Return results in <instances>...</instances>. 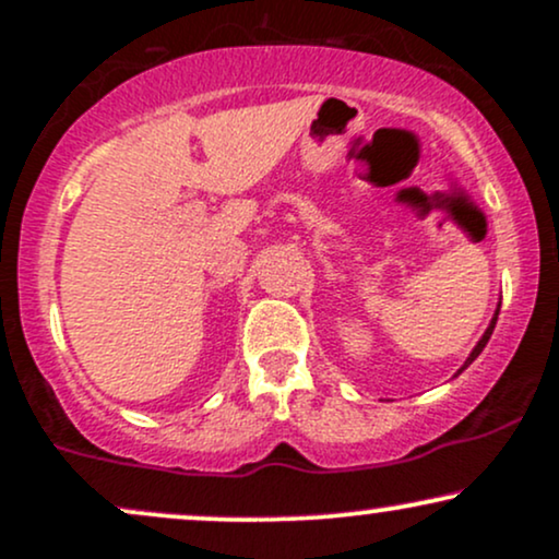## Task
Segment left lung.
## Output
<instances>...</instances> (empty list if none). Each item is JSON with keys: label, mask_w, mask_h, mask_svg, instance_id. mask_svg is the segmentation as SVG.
Wrapping results in <instances>:
<instances>
[{"label": "left lung", "mask_w": 559, "mask_h": 559, "mask_svg": "<svg viewBox=\"0 0 559 559\" xmlns=\"http://www.w3.org/2000/svg\"><path fill=\"white\" fill-rule=\"evenodd\" d=\"M497 316H499V310L497 312H493V320H491V325H489V329H486V333H484V338H480V342L476 344V349H473L471 352V357H467V362L463 365V370L467 368V365H471L473 360H476V357L480 355V352H484V346H486V342H489V338H491V331H493V325H497Z\"/></svg>", "instance_id": "8db88e82"}]
</instances>
